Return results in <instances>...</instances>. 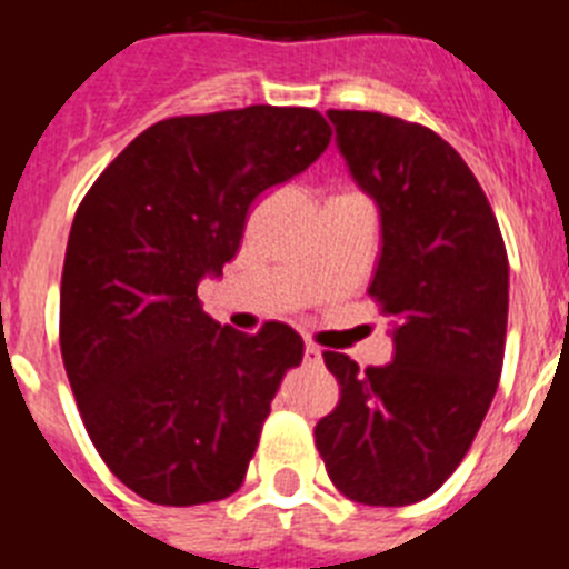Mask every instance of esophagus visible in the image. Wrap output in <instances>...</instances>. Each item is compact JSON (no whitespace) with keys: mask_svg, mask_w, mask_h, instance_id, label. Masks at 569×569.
Here are the masks:
<instances>
[{"mask_svg":"<svg viewBox=\"0 0 569 569\" xmlns=\"http://www.w3.org/2000/svg\"><path fill=\"white\" fill-rule=\"evenodd\" d=\"M305 365H321V350L316 345H305Z\"/></svg>","mask_w":569,"mask_h":569,"instance_id":"34e87169","label":"esophagus"}]
</instances>
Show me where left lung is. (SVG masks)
<instances>
[{
	"instance_id": "8db88e82",
	"label": "left lung",
	"mask_w": 569,
	"mask_h": 569,
	"mask_svg": "<svg viewBox=\"0 0 569 569\" xmlns=\"http://www.w3.org/2000/svg\"><path fill=\"white\" fill-rule=\"evenodd\" d=\"M328 116L350 176L379 204L367 293L393 319L396 356L359 370L325 353L341 396L316 425V447L347 499L416 505L461 465L499 387L505 239L479 179L439 133L373 110Z\"/></svg>"
}]
</instances>
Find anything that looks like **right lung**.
Listing matches in <instances>:
<instances>
[{"label":"right lung","mask_w":569,"mask_h":569,"mask_svg":"<svg viewBox=\"0 0 569 569\" xmlns=\"http://www.w3.org/2000/svg\"><path fill=\"white\" fill-rule=\"evenodd\" d=\"M328 144L313 108L173 116L136 136L79 204L59 345L90 441L136 496L208 505L244 481L305 341L281 321L222 328L196 288L236 256L256 196Z\"/></svg>","instance_id":"obj_1"}]
</instances>
